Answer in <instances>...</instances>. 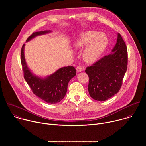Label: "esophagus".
Wrapping results in <instances>:
<instances>
[{
  "label": "esophagus",
  "instance_id": "obj_1",
  "mask_svg": "<svg viewBox=\"0 0 146 146\" xmlns=\"http://www.w3.org/2000/svg\"><path fill=\"white\" fill-rule=\"evenodd\" d=\"M76 71H77V73H79V72H82V67H81V66H77V67L76 68Z\"/></svg>",
  "mask_w": 146,
  "mask_h": 146
}]
</instances>
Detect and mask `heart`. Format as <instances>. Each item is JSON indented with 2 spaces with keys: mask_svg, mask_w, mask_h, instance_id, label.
<instances>
[{
  "mask_svg": "<svg viewBox=\"0 0 146 146\" xmlns=\"http://www.w3.org/2000/svg\"><path fill=\"white\" fill-rule=\"evenodd\" d=\"M108 44L106 35L96 31H86L79 34L74 40L76 49L82 51V58L87 63L96 61L105 51Z\"/></svg>",
  "mask_w": 146,
  "mask_h": 146,
  "instance_id": "b5f03b06",
  "label": "heart"
}]
</instances>
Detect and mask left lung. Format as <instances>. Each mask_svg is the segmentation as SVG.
<instances>
[{
	"label": "left lung",
	"mask_w": 146,
	"mask_h": 146,
	"mask_svg": "<svg viewBox=\"0 0 146 146\" xmlns=\"http://www.w3.org/2000/svg\"><path fill=\"white\" fill-rule=\"evenodd\" d=\"M127 48L121 35L117 33V43L111 53L93 65L87 67L89 77L88 92L96 100L105 101L119 90L127 69Z\"/></svg>",
	"instance_id": "left-lung-1"
}]
</instances>
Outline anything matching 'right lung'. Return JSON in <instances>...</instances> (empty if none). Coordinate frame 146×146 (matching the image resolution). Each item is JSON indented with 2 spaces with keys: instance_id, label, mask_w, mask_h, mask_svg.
Returning a JSON list of instances; mask_svg holds the SVG:
<instances>
[{
  "instance_id": "obj_1",
  "label": "right lung",
  "mask_w": 146,
  "mask_h": 146,
  "mask_svg": "<svg viewBox=\"0 0 146 146\" xmlns=\"http://www.w3.org/2000/svg\"><path fill=\"white\" fill-rule=\"evenodd\" d=\"M51 31H43L32 33L27 40V42L35 37L51 33ZM24 44L21 52V61L24 74V78L34 94L48 103L59 102L65 96L69 81L76 75L73 66H66L58 69L52 74L46 77L34 74L28 67L24 54Z\"/></svg>"
}]
</instances>
